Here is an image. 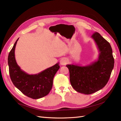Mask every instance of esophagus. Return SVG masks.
Returning <instances> with one entry per match:
<instances>
[{
	"label": "esophagus",
	"instance_id": "esophagus-1",
	"mask_svg": "<svg viewBox=\"0 0 121 121\" xmlns=\"http://www.w3.org/2000/svg\"><path fill=\"white\" fill-rule=\"evenodd\" d=\"M68 63V60L65 58H62V59L60 60V64L61 65H65Z\"/></svg>",
	"mask_w": 121,
	"mask_h": 121
}]
</instances>
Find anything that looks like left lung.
Wrapping results in <instances>:
<instances>
[{"label":"left lung","instance_id":"1","mask_svg":"<svg viewBox=\"0 0 121 121\" xmlns=\"http://www.w3.org/2000/svg\"><path fill=\"white\" fill-rule=\"evenodd\" d=\"M99 51L98 59L86 65H67L71 85L77 92L90 94L107 84L114 66V58L109 42L97 32L91 36Z\"/></svg>","mask_w":121,"mask_h":121}]
</instances>
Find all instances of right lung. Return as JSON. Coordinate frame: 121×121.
Segmentation results:
<instances>
[{"mask_svg":"<svg viewBox=\"0 0 121 121\" xmlns=\"http://www.w3.org/2000/svg\"><path fill=\"white\" fill-rule=\"evenodd\" d=\"M18 38L8 56L9 73L11 80L16 87L25 95L33 99H39L47 95L53 85L55 74L60 69L59 63L38 74L30 75L18 65L15 58V48Z\"/></svg>","mask_w":121,"mask_h":121,"instance_id":"obj_1","label":"right lung"}]
</instances>
